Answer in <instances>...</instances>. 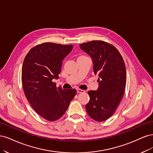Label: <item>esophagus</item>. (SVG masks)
Wrapping results in <instances>:
<instances>
[{
	"mask_svg": "<svg viewBox=\"0 0 153 153\" xmlns=\"http://www.w3.org/2000/svg\"><path fill=\"white\" fill-rule=\"evenodd\" d=\"M76 91H77L78 93H83V92H85L84 90H82V89H77Z\"/></svg>",
	"mask_w": 153,
	"mask_h": 153,
	"instance_id": "esophagus-1",
	"label": "esophagus"
}]
</instances>
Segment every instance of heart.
I'll return each instance as SVG.
<instances>
[{"label":"heart","mask_w":153,"mask_h":153,"mask_svg":"<svg viewBox=\"0 0 153 153\" xmlns=\"http://www.w3.org/2000/svg\"><path fill=\"white\" fill-rule=\"evenodd\" d=\"M80 57H83V56H80Z\"/></svg>","instance_id":"obj_1"}]
</instances>
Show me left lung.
I'll return each instance as SVG.
<instances>
[{
	"instance_id": "1",
	"label": "left lung",
	"mask_w": 153,
	"mask_h": 153,
	"mask_svg": "<svg viewBox=\"0 0 153 153\" xmlns=\"http://www.w3.org/2000/svg\"><path fill=\"white\" fill-rule=\"evenodd\" d=\"M89 54L94 64V72L99 78L97 91L88 92L90 100L85 109L96 121L109 119L123 98L126 84V71L124 60L114 45L101 40L80 45Z\"/></svg>"
}]
</instances>
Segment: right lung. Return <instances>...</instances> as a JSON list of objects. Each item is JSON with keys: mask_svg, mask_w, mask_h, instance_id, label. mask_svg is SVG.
I'll return each mask as SVG.
<instances>
[{"mask_svg": "<svg viewBox=\"0 0 153 153\" xmlns=\"http://www.w3.org/2000/svg\"><path fill=\"white\" fill-rule=\"evenodd\" d=\"M73 47L72 45L41 43L29 50L23 63L25 95L36 112L48 121L61 118L76 94V89H63L52 81L59 78L63 60Z\"/></svg>", "mask_w": 153, "mask_h": 153, "instance_id": "right-lung-1", "label": "right lung"}]
</instances>
